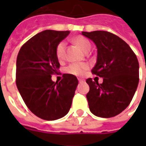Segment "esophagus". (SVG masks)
Instances as JSON below:
<instances>
[{"label": "esophagus", "mask_w": 146, "mask_h": 146, "mask_svg": "<svg viewBox=\"0 0 146 146\" xmlns=\"http://www.w3.org/2000/svg\"><path fill=\"white\" fill-rule=\"evenodd\" d=\"M78 80H79V82L80 83H81V82H84V80H83V79H78Z\"/></svg>", "instance_id": "34e87169"}]
</instances>
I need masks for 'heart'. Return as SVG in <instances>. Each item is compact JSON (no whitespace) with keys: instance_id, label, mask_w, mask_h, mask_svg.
<instances>
[{"instance_id":"obj_1","label":"heart","mask_w":146,"mask_h":146,"mask_svg":"<svg viewBox=\"0 0 146 146\" xmlns=\"http://www.w3.org/2000/svg\"><path fill=\"white\" fill-rule=\"evenodd\" d=\"M73 43L77 45L82 51L88 52L91 49V43L88 39L82 36H77L73 38ZM65 49L66 43L64 41L59 42L55 48V54L58 60H62L65 57ZM88 69V65L87 63H71L65 69L66 73H70L74 76H82L86 70Z\"/></svg>"}]
</instances>
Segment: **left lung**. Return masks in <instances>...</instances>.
Here are the masks:
<instances>
[{"label":"left lung","mask_w":146,"mask_h":146,"mask_svg":"<svg viewBox=\"0 0 146 146\" xmlns=\"http://www.w3.org/2000/svg\"><path fill=\"white\" fill-rule=\"evenodd\" d=\"M97 47V62L92 73L103 78L102 84L86 82L90 87L87 94L90 111L103 118L113 117L131 103L139 81L138 58L127 43L112 33L97 30L82 32Z\"/></svg>","instance_id":"left-lung-1"}]
</instances>
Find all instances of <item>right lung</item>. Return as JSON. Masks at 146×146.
<instances>
[{"label":"right lung","mask_w":146,"mask_h":146,"mask_svg":"<svg viewBox=\"0 0 146 146\" xmlns=\"http://www.w3.org/2000/svg\"><path fill=\"white\" fill-rule=\"evenodd\" d=\"M70 31L47 30L27 40L16 60V86L25 104L32 113L45 120L66 116L72 105L78 80L65 73L60 82H53L60 64L55 54L58 44Z\"/></svg>","instance_id":"add662e5"}]
</instances>
